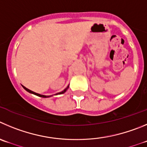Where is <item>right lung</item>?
<instances>
[{
    "instance_id": "add662e5",
    "label": "right lung",
    "mask_w": 147,
    "mask_h": 147,
    "mask_svg": "<svg viewBox=\"0 0 147 147\" xmlns=\"http://www.w3.org/2000/svg\"><path fill=\"white\" fill-rule=\"evenodd\" d=\"M22 87L24 88V89H25V90H27V92L30 93V94H35V95L38 96H40V97H42V98H48V97H51V96H44V95H41V94H37V93L34 92V91H32V90H30V89L27 88H26V87H24V86H22ZM68 88H69V86H67V87L66 88L64 89V90H62V91H61V92H59V93H58V94H56V95H58V94H64V93H65V92H66V90H67V89H68Z\"/></svg>"
}]
</instances>
